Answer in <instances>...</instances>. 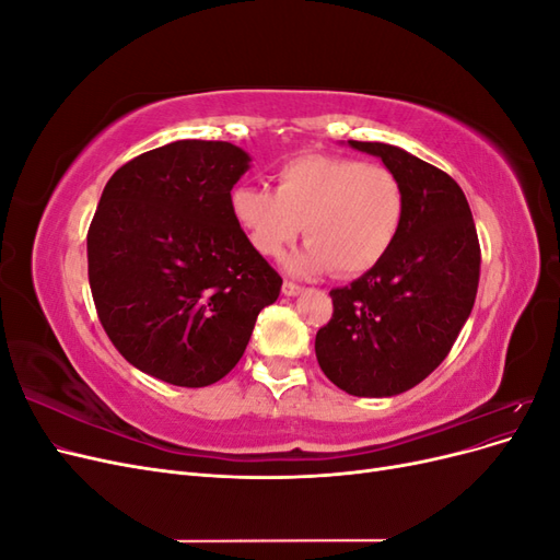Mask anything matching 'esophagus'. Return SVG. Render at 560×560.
Listing matches in <instances>:
<instances>
[{
  "label": "esophagus",
  "mask_w": 560,
  "mask_h": 560,
  "mask_svg": "<svg viewBox=\"0 0 560 560\" xmlns=\"http://www.w3.org/2000/svg\"><path fill=\"white\" fill-rule=\"evenodd\" d=\"M303 292V287H299V284H294V282H284L282 284V294L284 296H299Z\"/></svg>",
  "instance_id": "1"
}]
</instances>
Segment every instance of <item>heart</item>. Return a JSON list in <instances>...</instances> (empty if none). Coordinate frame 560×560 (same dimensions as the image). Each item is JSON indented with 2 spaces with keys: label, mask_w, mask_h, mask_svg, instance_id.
Here are the masks:
<instances>
[{
  "label": "heart",
  "mask_w": 560,
  "mask_h": 560,
  "mask_svg": "<svg viewBox=\"0 0 560 560\" xmlns=\"http://www.w3.org/2000/svg\"><path fill=\"white\" fill-rule=\"evenodd\" d=\"M231 212L264 257H280L303 231L308 247L292 259V270L358 278L393 249L406 194L385 165L306 154L280 167L276 191L238 186L231 194Z\"/></svg>",
  "instance_id": "1"
}]
</instances>
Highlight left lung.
Segmentation results:
<instances>
[{
  "label": "left lung",
  "instance_id": "1",
  "mask_svg": "<svg viewBox=\"0 0 560 560\" xmlns=\"http://www.w3.org/2000/svg\"><path fill=\"white\" fill-rule=\"evenodd\" d=\"M348 144L401 179L406 212L387 257L329 292L334 315L315 336V354L348 395L393 397L425 381L451 352L477 299L481 249L453 177L393 144Z\"/></svg>",
  "mask_w": 560,
  "mask_h": 560
}]
</instances>
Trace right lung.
<instances>
[{
    "instance_id": "add662e5",
    "label": "right lung",
    "mask_w": 560,
    "mask_h": 560,
    "mask_svg": "<svg viewBox=\"0 0 560 560\" xmlns=\"http://www.w3.org/2000/svg\"><path fill=\"white\" fill-rule=\"evenodd\" d=\"M249 156L177 140L118 167L89 229V282L114 348L144 374L206 387L238 364L282 278L231 212Z\"/></svg>"
}]
</instances>
